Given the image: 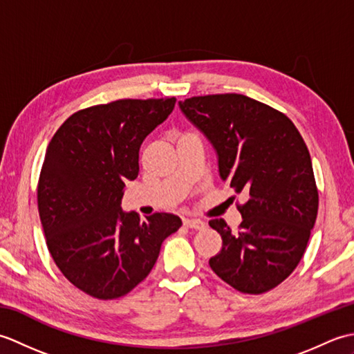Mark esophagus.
I'll use <instances>...</instances> for the list:
<instances>
[{
  "mask_svg": "<svg viewBox=\"0 0 354 354\" xmlns=\"http://www.w3.org/2000/svg\"><path fill=\"white\" fill-rule=\"evenodd\" d=\"M184 225L187 228H194V230H204L207 227L205 222L198 221V219H184Z\"/></svg>",
  "mask_w": 354,
  "mask_h": 354,
  "instance_id": "obj_1",
  "label": "esophagus"
}]
</instances>
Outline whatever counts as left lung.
<instances>
[{"label":"left lung","instance_id":"left-lung-1","mask_svg":"<svg viewBox=\"0 0 354 354\" xmlns=\"http://www.w3.org/2000/svg\"><path fill=\"white\" fill-rule=\"evenodd\" d=\"M212 141L219 173L236 193L243 221L232 232L209 221L222 250L209 259L214 274L242 293L277 288L301 261L318 214V187L309 149L283 112L243 94L198 95L179 102Z\"/></svg>","mask_w":354,"mask_h":354}]
</instances>
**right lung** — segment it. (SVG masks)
<instances>
[{
  "instance_id": "1",
  "label": "right lung",
  "mask_w": 354,
  "mask_h": 354,
  "mask_svg": "<svg viewBox=\"0 0 354 354\" xmlns=\"http://www.w3.org/2000/svg\"><path fill=\"white\" fill-rule=\"evenodd\" d=\"M175 97L122 99L74 112L53 135L37 183L47 248L64 277L99 299L124 297L150 274L161 245L183 222L123 213L138 176L142 141L175 108Z\"/></svg>"
}]
</instances>
